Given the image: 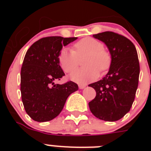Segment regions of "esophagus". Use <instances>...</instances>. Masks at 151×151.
Returning <instances> with one entry per match:
<instances>
[{
    "instance_id": "1",
    "label": "esophagus",
    "mask_w": 151,
    "mask_h": 151,
    "mask_svg": "<svg viewBox=\"0 0 151 151\" xmlns=\"http://www.w3.org/2000/svg\"><path fill=\"white\" fill-rule=\"evenodd\" d=\"M86 85H87L86 84H79V85H78V88H79L80 89H83L86 87Z\"/></svg>"
}]
</instances>
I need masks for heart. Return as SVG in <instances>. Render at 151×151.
Here are the masks:
<instances>
[{
  "mask_svg": "<svg viewBox=\"0 0 151 151\" xmlns=\"http://www.w3.org/2000/svg\"><path fill=\"white\" fill-rule=\"evenodd\" d=\"M85 57V67L77 69L71 74V78L78 83H85L96 79L101 73L110 69L112 58L104 48V45L95 38H85L73 45V50L64 48L59 54V63L66 73H72L79 64V60Z\"/></svg>",
  "mask_w": 151,
  "mask_h": 151,
  "instance_id": "obj_1",
  "label": "heart"
}]
</instances>
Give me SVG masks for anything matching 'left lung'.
<instances>
[{"mask_svg": "<svg viewBox=\"0 0 151 151\" xmlns=\"http://www.w3.org/2000/svg\"><path fill=\"white\" fill-rule=\"evenodd\" d=\"M93 37L104 42L112 61L106 76L88 85L96 91L89 108L97 118L114 122L129 112L134 102L140 73L138 54L134 44L118 33L104 32Z\"/></svg>", "mask_w": 151, "mask_h": 151, "instance_id": "1", "label": "left lung"}]
</instances>
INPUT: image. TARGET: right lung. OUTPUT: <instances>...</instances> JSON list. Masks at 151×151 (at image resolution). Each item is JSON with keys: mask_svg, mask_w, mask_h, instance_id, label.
<instances>
[{"mask_svg": "<svg viewBox=\"0 0 151 151\" xmlns=\"http://www.w3.org/2000/svg\"><path fill=\"white\" fill-rule=\"evenodd\" d=\"M77 38L45 37L29 48L21 68L20 91L28 115L37 122L52 120L62 111L67 97L78 89L72 81L60 85L54 82L65 76L59 63V54Z\"/></svg>", "mask_w": 151, "mask_h": 151, "instance_id": "1", "label": "right lung"}]
</instances>
